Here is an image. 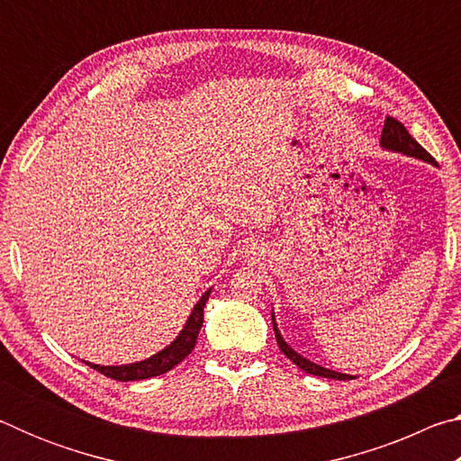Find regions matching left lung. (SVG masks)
I'll return each mask as SVG.
<instances>
[{
  "label": "left lung",
  "mask_w": 461,
  "mask_h": 461,
  "mask_svg": "<svg viewBox=\"0 0 461 461\" xmlns=\"http://www.w3.org/2000/svg\"><path fill=\"white\" fill-rule=\"evenodd\" d=\"M380 146L384 148V150L401 152V154L411 156V158H419L423 162H429V165H435L433 156L429 154L425 148L420 146L417 140L409 134L407 128H404L399 120L390 118V115L384 122V128H382ZM272 327H275V335H276V343H278L280 352H283L293 364L299 366L301 370H305L307 374H313V376L333 378V380H352V378H356V376H352V374H341V372H335V370H330V368H323V366H319L315 362L307 360V357H303L301 354H296L294 349L283 339V335H280L276 321H275V313H272Z\"/></svg>",
  "instance_id": "8db88e82"
}]
</instances>
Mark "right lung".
<instances>
[{
    "mask_svg": "<svg viewBox=\"0 0 461 461\" xmlns=\"http://www.w3.org/2000/svg\"><path fill=\"white\" fill-rule=\"evenodd\" d=\"M212 294V288L203 293L201 299L197 301V305L193 307L189 319H186L185 327L181 333L176 335L175 341H170V346L165 349H160L158 354H154L148 357V360L142 362H134V364H126V366H99V364H91L93 370H97L104 374L107 378L120 380V382H131V380H144V378H152V376H160L168 370H173L176 364H181L186 356L193 352L194 343H197V335L203 325V309H205V303Z\"/></svg>",
    "mask_w": 461,
    "mask_h": 461,
    "instance_id": "right-lung-1",
    "label": "right lung"
}]
</instances>
